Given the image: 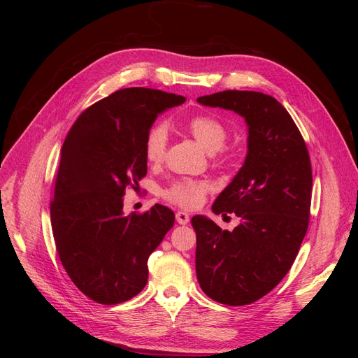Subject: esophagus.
Wrapping results in <instances>:
<instances>
[{"label":"esophagus","instance_id":"esophagus-1","mask_svg":"<svg viewBox=\"0 0 358 358\" xmlns=\"http://www.w3.org/2000/svg\"><path fill=\"white\" fill-rule=\"evenodd\" d=\"M176 221H178L180 225H185V224L189 222V215H188L187 212L179 210V212L176 213Z\"/></svg>","mask_w":358,"mask_h":358}]
</instances>
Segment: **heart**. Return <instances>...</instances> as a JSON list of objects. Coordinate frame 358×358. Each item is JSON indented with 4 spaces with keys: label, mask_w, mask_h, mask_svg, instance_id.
Listing matches in <instances>:
<instances>
[{
    "label": "heart",
    "mask_w": 358,
    "mask_h": 358,
    "mask_svg": "<svg viewBox=\"0 0 358 358\" xmlns=\"http://www.w3.org/2000/svg\"><path fill=\"white\" fill-rule=\"evenodd\" d=\"M188 131L191 136L197 140V143L213 154L222 149L227 142V133L225 127L212 116H196L188 122ZM169 143V129L166 124H157L149 129L145 142V154L146 159L152 164H159L166 157ZM210 187L208 182L204 180H192V179H182L173 183L164 191V197L175 203L180 208L192 209L203 201L206 194L209 192Z\"/></svg>",
    "instance_id": "heart-1"
}]
</instances>
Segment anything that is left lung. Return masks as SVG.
Returning a JSON list of instances; mask_svg holds the SVG:
<instances>
[{
  "label": "left lung",
  "mask_w": 358,
  "mask_h": 358,
  "mask_svg": "<svg viewBox=\"0 0 358 358\" xmlns=\"http://www.w3.org/2000/svg\"><path fill=\"white\" fill-rule=\"evenodd\" d=\"M197 101L241 115L248 127L243 166L212 206L216 215L236 213L241 224L229 231L208 216L191 220L204 294L222 305L245 306L272 291L299 254L309 225L310 158L297 125L273 96L222 91Z\"/></svg>",
  "instance_id": "left-lung-1"
}]
</instances>
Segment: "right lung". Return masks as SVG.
Returning <instances> with one entry per match:
<instances>
[{
	"instance_id": "add662e5",
	"label": "right lung",
	"mask_w": 358,
	"mask_h": 358,
	"mask_svg": "<svg viewBox=\"0 0 358 358\" xmlns=\"http://www.w3.org/2000/svg\"><path fill=\"white\" fill-rule=\"evenodd\" d=\"M185 96L125 88L88 107L61 149L50 203L53 239L73 284L101 305L137 296L148 282V258L175 224L162 204L124 215L125 189L146 176L145 142L159 113Z\"/></svg>"
}]
</instances>
